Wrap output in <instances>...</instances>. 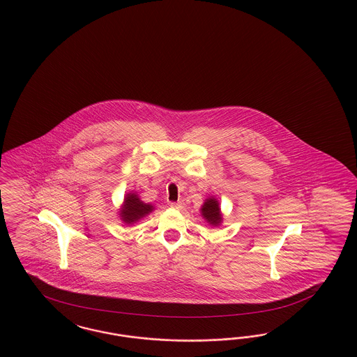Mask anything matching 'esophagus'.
I'll use <instances>...</instances> for the list:
<instances>
[{
	"mask_svg": "<svg viewBox=\"0 0 357 357\" xmlns=\"http://www.w3.org/2000/svg\"><path fill=\"white\" fill-rule=\"evenodd\" d=\"M172 207L175 209H183L185 208V202H183V200H179V202L172 203Z\"/></svg>",
	"mask_w": 357,
	"mask_h": 357,
	"instance_id": "obj_1",
	"label": "esophagus"
}]
</instances>
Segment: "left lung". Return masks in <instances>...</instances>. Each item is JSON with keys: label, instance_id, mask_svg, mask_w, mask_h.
I'll return each instance as SVG.
<instances>
[{"label": "left lung", "instance_id": "1", "mask_svg": "<svg viewBox=\"0 0 357 357\" xmlns=\"http://www.w3.org/2000/svg\"><path fill=\"white\" fill-rule=\"evenodd\" d=\"M200 215L209 225L219 227L222 222V213L219 206V200L215 197H207L200 208Z\"/></svg>", "mask_w": 357, "mask_h": 357}]
</instances>
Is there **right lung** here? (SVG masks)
<instances>
[{
    "mask_svg": "<svg viewBox=\"0 0 357 357\" xmlns=\"http://www.w3.org/2000/svg\"><path fill=\"white\" fill-rule=\"evenodd\" d=\"M154 208L155 207L150 203L142 202L135 191H130L123 197V204L119 209V218L125 225H133L148 216Z\"/></svg>",
    "mask_w": 357,
    "mask_h": 357,
    "instance_id": "1",
    "label": "right lung"
}]
</instances>
